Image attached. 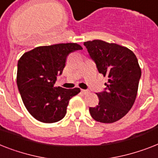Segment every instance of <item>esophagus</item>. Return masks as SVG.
<instances>
[{"instance_id":"obj_1","label":"esophagus","mask_w":158,"mask_h":158,"mask_svg":"<svg viewBox=\"0 0 158 158\" xmlns=\"http://www.w3.org/2000/svg\"><path fill=\"white\" fill-rule=\"evenodd\" d=\"M81 92H82V93H83V94H84V95H87V94H88V93H89V91L83 90V89H82Z\"/></svg>"}]
</instances>
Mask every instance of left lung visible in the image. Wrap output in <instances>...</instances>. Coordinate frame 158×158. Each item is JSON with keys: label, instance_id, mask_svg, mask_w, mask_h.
<instances>
[{"label": "left lung", "instance_id": "obj_1", "mask_svg": "<svg viewBox=\"0 0 158 158\" xmlns=\"http://www.w3.org/2000/svg\"><path fill=\"white\" fill-rule=\"evenodd\" d=\"M97 70L108 78L106 91L97 93L99 104L90 107L92 118L112 123L125 116L135 101L141 76L136 56L131 49L101 40L84 42Z\"/></svg>", "mask_w": 158, "mask_h": 158}]
</instances>
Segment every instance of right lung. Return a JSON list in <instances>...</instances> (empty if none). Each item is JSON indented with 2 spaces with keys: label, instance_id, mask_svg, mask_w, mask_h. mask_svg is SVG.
I'll list each match as a JSON object with an SVG mask.
<instances>
[{
  "label": "right lung",
  "instance_id": "1",
  "mask_svg": "<svg viewBox=\"0 0 158 158\" xmlns=\"http://www.w3.org/2000/svg\"><path fill=\"white\" fill-rule=\"evenodd\" d=\"M83 49L76 43L40 46L26 52L18 61L17 85L31 115L44 123H57L66 114L68 104L79 88L54 87L70 52Z\"/></svg>",
  "mask_w": 158,
  "mask_h": 158
}]
</instances>
